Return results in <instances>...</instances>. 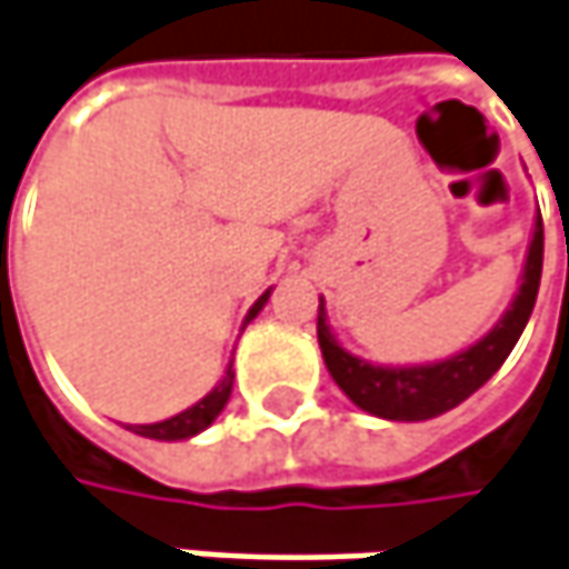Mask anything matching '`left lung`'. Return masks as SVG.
<instances>
[{
	"mask_svg": "<svg viewBox=\"0 0 569 569\" xmlns=\"http://www.w3.org/2000/svg\"><path fill=\"white\" fill-rule=\"evenodd\" d=\"M541 263H545V224L538 212L531 244L525 253V267H521V286H518L516 299L509 302L506 316L499 318L477 345L435 363L383 367V363L353 357L331 335L325 299H318V348H321L331 380L341 386V392L357 409L386 418V421H425V418L445 416L448 409L470 399L512 353L538 299Z\"/></svg>",
	"mask_w": 569,
	"mask_h": 569,
	"instance_id": "8db88e82",
	"label": "left lung"
}]
</instances>
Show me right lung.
Masks as SVG:
<instances>
[{"instance_id":"obj_1","label":"right lung","mask_w":569,"mask_h":569,"mask_svg":"<svg viewBox=\"0 0 569 569\" xmlns=\"http://www.w3.org/2000/svg\"><path fill=\"white\" fill-rule=\"evenodd\" d=\"M267 299H270V289L253 302L251 312L244 318V325H248L251 318H257V312L267 306ZM231 386H234V370L228 367L224 377H221V383H218L209 396H202L196 406L183 409L180 416L153 421V425H131L128 431H134V435H141V438H153V441H186V438H196L199 431H206V428L221 416V409H224L228 399H231Z\"/></svg>"}]
</instances>
